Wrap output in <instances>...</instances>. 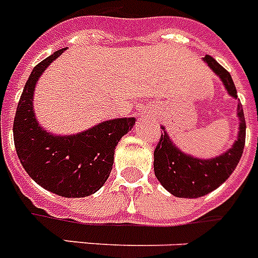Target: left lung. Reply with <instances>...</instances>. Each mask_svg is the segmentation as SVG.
<instances>
[{
    "label": "left lung",
    "instance_id": "8db88e82",
    "mask_svg": "<svg viewBox=\"0 0 258 258\" xmlns=\"http://www.w3.org/2000/svg\"><path fill=\"white\" fill-rule=\"evenodd\" d=\"M203 60L223 82L228 95L237 99V90L234 87L231 74L212 56L205 55ZM237 116L240 120L238 134L233 146L219 156L209 159L195 158L183 152L171 140L162 125L164 135L162 134L160 142L155 148L154 169L156 179L169 194L184 199L202 198L219 188L231 176L241 159L245 146L246 125L241 103L237 104Z\"/></svg>",
    "mask_w": 258,
    "mask_h": 258
}]
</instances>
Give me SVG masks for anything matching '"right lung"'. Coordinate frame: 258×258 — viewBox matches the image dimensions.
<instances>
[{
  "label": "right lung",
  "mask_w": 258,
  "mask_h": 258,
  "mask_svg": "<svg viewBox=\"0 0 258 258\" xmlns=\"http://www.w3.org/2000/svg\"><path fill=\"white\" fill-rule=\"evenodd\" d=\"M66 49L39 62L27 79L13 124L14 146L27 175L62 198H86L110 176L115 147L131 131L135 118L104 120L74 135H54L35 118L34 90L49 64Z\"/></svg>",
  "instance_id": "add662e5"
}]
</instances>
